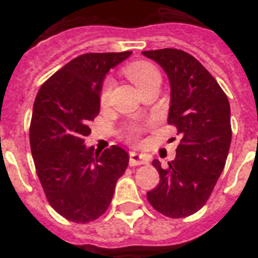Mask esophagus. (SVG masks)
I'll use <instances>...</instances> for the list:
<instances>
[{"label": "esophagus", "instance_id": "1", "mask_svg": "<svg viewBox=\"0 0 258 258\" xmlns=\"http://www.w3.org/2000/svg\"><path fill=\"white\" fill-rule=\"evenodd\" d=\"M149 163V159L145 157V155H142V154L134 153L131 151L130 153V166H142V165H147Z\"/></svg>", "mask_w": 258, "mask_h": 258}]
</instances>
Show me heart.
<instances>
[{
    "instance_id": "1",
    "label": "heart",
    "mask_w": 258,
    "mask_h": 258,
    "mask_svg": "<svg viewBox=\"0 0 258 258\" xmlns=\"http://www.w3.org/2000/svg\"><path fill=\"white\" fill-rule=\"evenodd\" d=\"M124 74L125 76L137 86V88L139 89V91L146 88V87L149 86L150 83H153L154 80L161 79L159 71H158L151 62L147 61H135L133 62V64H130L128 67H125L124 68ZM112 87V79H107V80L103 83V87H101L100 91V101L103 104H105V103L109 100ZM139 133H141V128H139V127H131V128L127 131V139H128L130 142H137L138 137H139Z\"/></svg>"
}]
</instances>
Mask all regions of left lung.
<instances>
[{"instance_id":"1","label":"left lung","mask_w":258,"mask_h":258,"mask_svg":"<svg viewBox=\"0 0 258 258\" xmlns=\"http://www.w3.org/2000/svg\"><path fill=\"white\" fill-rule=\"evenodd\" d=\"M142 53L169 78L167 121L180 137L175 159L167 167L154 159L161 180L147 200L163 216L183 218L206 204L224 170L232 142L230 105L216 79L191 54L172 48Z\"/></svg>"}]
</instances>
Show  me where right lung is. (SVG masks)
Instances as JSON below:
<instances>
[{"mask_svg":"<svg viewBox=\"0 0 258 258\" xmlns=\"http://www.w3.org/2000/svg\"><path fill=\"white\" fill-rule=\"evenodd\" d=\"M131 53L82 54L50 76L34 100L29 138L36 172L50 206L72 222L104 214L128 166L121 147L97 154L84 139L100 111L105 75Z\"/></svg>","mask_w":258,"mask_h":258,"instance_id":"obj_1","label":"right lung"}]
</instances>
